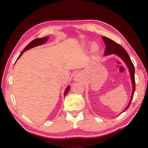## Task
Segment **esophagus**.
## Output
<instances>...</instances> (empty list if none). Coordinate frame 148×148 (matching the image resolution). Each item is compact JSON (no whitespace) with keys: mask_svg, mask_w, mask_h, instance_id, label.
I'll return each mask as SVG.
<instances>
[{"mask_svg":"<svg viewBox=\"0 0 148 148\" xmlns=\"http://www.w3.org/2000/svg\"><path fill=\"white\" fill-rule=\"evenodd\" d=\"M81 78V75L80 74H76L74 76V80L75 81H78Z\"/></svg>","mask_w":148,"mask_h":148,"instance_id":"obj_1","label":"esophagus"}]
</instances>
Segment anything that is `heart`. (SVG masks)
I'll return each mask as SVG.
<instances>
[{"label":"heart","mask_w":148,"mask_h":148,"mask_svg":"<svg viewBox=\"0 0 148 148\" xmlns=\"http://www.w3.org/2000/svg\"><path fill=\"white\" fill-rule=\"evenodd\" d=\"M93 49H97V46L96 45H93Z\"/></svg>","instance_id":"heart-1"}]
</instances>
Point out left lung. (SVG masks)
Segmentation results:
<instances>
[{"label":"left lung","mask_w":148,"mask_h":148,"mask_svg":"<svg viewBox=\"0 0 148 148\" xmlns=\"http://www.w3.org/2000/svg\"><path fill=\"white\" fill-rule=\"evenodd\" d=\"M102 39L103 40V42H104L105 45H106V48L105 49V53L104 55L106 56L112 55V54H115L118 55L119 57H120L124 61L125 64L128 68V70L130 72V78L132 80V94L131 99L130 100V102L128 103L127 107L123 111L124 112L125 110H127L128 108L130 107V105L132 102V100L133 99L134 94L135 92V90H136V82H135V68L132 62L131 61V59L130 58L129 55L127 53V52L121 46H120L119 44L115 42L114 40L110 39L106 37H102Z\"/></svg>","instance_id":"8db88e82"}]
</instances>
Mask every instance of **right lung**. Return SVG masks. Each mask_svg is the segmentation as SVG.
Here are the masks:
<instances>
[{"label": "right lung", "instance_id": "add662e5", "mask_svg": "<svg viewBox=\"0 0 148 148\" xmlns=\"http://www.w3.org/2000/svg\"><path fill=\"white\" fill-rule=\"evenodd\" d=\"M47 40H48V37H42V38H37V39H36L33 40L32 41H31V42L29 44V45H28L25 47V48L23 49V51H21L20 55H19V56L18 57V59L20 57V56H21V55L23 54V53H24L25 51H27V50L30 49H31V48H34V47H35V46H37L41 45H42V44L45 43V42L47 41ZM69 89H70V86H68L67 87V88H66V90H65V92H64V96H65L66 94H67V93H68Z\"/></svg>", "mask_w": 148, "mask_h": 148}]
</instances>
